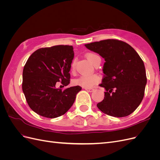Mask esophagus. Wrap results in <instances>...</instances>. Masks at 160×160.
Listing matches in <instances>:
<instances>
[{"label":"esophagus","instance_id":"obj_1","mask_svg":"<svg viewBox=\"0 0 160 160\" xmlns=\"http://www.w3.org/2000/svg\"><path fill=\"white\" fill-rule=\"evenodd\" d=\"M85 89L89 92H93L94 91L93 88H85Z\"/></svg>","mask_w":160,"mask_h":160}]
</instances>
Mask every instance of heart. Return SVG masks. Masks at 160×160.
Here are the masks:
<instances>
[{"label": "heart", "instance_id": "b5f03b06", "mask_svg": "<svg viewBox=\"0 0 160 160\" xmlns=\"http://www.w3.org/2000/svg\"><path fill=\"white\" fill-rule=\"evenodd\" d=\"M99 56L97 55L94 53H88V55H86L87 59L89 60V61L92 64H94L95 59ZM75 61H72L71 63V69L74 70L75 69ZM101 81L100 77L97 75H82L78 78L75 79L73 81V83L75 85H80L81 87H84V88H91L95 84L99 83Z\"/></svg>", "mask_w": 160, "mask_h": 160}]
</instances>
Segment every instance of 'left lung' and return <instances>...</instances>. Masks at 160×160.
<instances>
[{
  "label": "left lung",
  "instance_id": "obj_1",
  "mask_svg": "<svg viewBox=\"0 0 160 160\" xmlns=\"http://www.w3.org/2000/svg\"><path fill=\"white\" fill-rule=\"evenodd\" d=\"M88 49L105 59L104 76L99 86L105 89L98 108L105 114L122 118L132 113L141 103L147 83L143 61L125 42L107 39L86 44Z\"/></svg>",
  "mask_w": 160,
  "mask_h": 160
}]
</instances>
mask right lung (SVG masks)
<instances>
[{"label":"right lung","instance_id":"obj_1","mask_svg":"<svg viewBox=\"0 0 160 160\" xmlns=\"http://www.w3.org/2000/svg\"><path fill=\"white\" fill-rule=\"evenodd\" d=\"M74 57L73 47L56 45L41 48L28 58L22 72V88L27 103L35 113L47 118L64 115L81 90L74 86L64 90L56 88L70 83L69 71Z\"/></svg>","mask_w":160,"mask_h":160}]
</instances>
